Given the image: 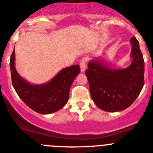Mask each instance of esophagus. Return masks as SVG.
<instances>
[{"label":"esophagus","mask_w":153,"mask_h":153,"mask_svg":"<svg viewBox=\"0 0 153 153\" xmlns=\"http://www.w3.org/2000/svg\"><path fill=\"white\" fill-rule=\"evenodd\" d=\"M80 67H81V72H84L86 70V60L83 59L80 63Z\"/></svg>","instance_id":"esophagus-1"}]
</instances>
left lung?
Masks as SVG:
<instances>
[{
  "label": "left lung",
  "mask_w": 153,
  "mask_h": 153,
  "mask_svg": "<svg viewBox=\"0 0 153 153\" xmlns=\"http://www.w3.org/2000/svg\"><path fill=\"white\" fill-rule=\"evenodd\" d=\"M131 63L126 68L111 66L104 58L88 63L86 70L90 95L100 109L117 112L134 102L144 84V60L135 37L130 39Z\"/></svg>",
  "instance_id": "left-lung-1"
}]
</instances>
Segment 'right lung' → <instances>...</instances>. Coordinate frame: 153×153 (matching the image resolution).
Here are the masks:
<instances>
[{"label": "right lung", "instance_id": "1", "mask_svg": "<svg viewBox=\"0 0 153 153\" xmlns=\"http://www.w3.org/2000/svg\"><path fill=\"white\" fill-rule=\"evenodd\" d=\"M10 66L13 86L17 94L30 108L42 114L56 112L67 103L71 86L81 70L79 65H74L61 69L45 84H33L24 79L16 71L15 50Z\"/></svg>", "mask_w": 153, "mask_h": 153}]
</instances>
